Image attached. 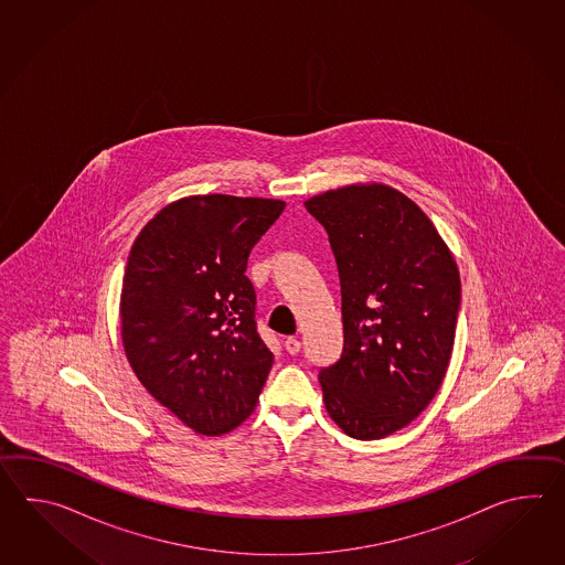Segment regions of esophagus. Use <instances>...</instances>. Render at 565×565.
<instances>
[{"mask_svg": "<svg viewBox=\"0 0 565 565\" xmlns=\"http://www.w3.org/2000/svg\"><path fill=\"white\" fill-rule=\"evenodd\" d=\"M285 349H287V353L290 355H297L300 351V341L297 337H287L285 339Z\"/></svg>", "mask_w": 565, "mask_h": 565, "instance_id": "obj_1", "label": "esophagus"}]
</instances>
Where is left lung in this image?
<instances>
[{"instance_id":"obj_1","label":"left lung","mask_w":565,"mask_h":565,"mask_svg":"<svg viewBox=\"0 0 565 565\" xmlns=\"http://www.w3.org/2000/svg\"><path fill=\"white\" fill-rule=\"evenodd\" d=\"M341 282L343 353L319 373L343 433L380 440L438 394L455 348L460 275L443 236L408 195L351 183L312 195Z\"/></svg>"}]
</instances>
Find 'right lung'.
Wrapping results in <instances>:
<instances>
[{
  "mask_svg": "<svg viewBox=\"0 0 565 565\" xmlns=\"http://www.w3.org/2000/svg\"><path fill=\"white\" fill-rule=\"evenodd\" d=\"M282 210V200L190 195L159 210L132 242L120 288L125 355L145 390L193 433L241 426L273 367L244 273Z\"/></svg>",
  "mask_w": 565,
  "mask_h": 565,
  "instance_id": "1",
  "label": "right lung"
}]
</instances>
